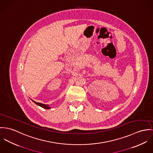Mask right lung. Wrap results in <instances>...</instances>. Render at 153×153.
<instances>
[{
	"instance_id": "1",
	"label": "right lung",
	"mask_w": 153,
	"mask_h": 153,
	"mask_svg": "<svg viewBox=\"0 0 153 153\" xmlns=\"http://www.w3.org/2000/svg\"><path fill=\"white\" fill-rule=\"evenodd\" d=\"M32 100L34 102L35 104H36L37 105H39L40 107H43V108H45V109H49V108H51L49 105H48V104H42V103H40V102H34V100Z\"/></svg>"
}]
</instances>
